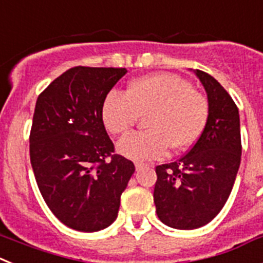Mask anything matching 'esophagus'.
Listing matches in <instances>:
<instances>
[{"instance_id":"34e87169","label":"esophagus","mask_w":263,"mask_h":263,"mask_svg":"<svg viewBox=\"0 0 263 263\" xmlns=\"http://www.w3.org/2000/svg\"><path fill=\"white\" fill-rule=\"evenodd\" d=\"M144 165H145L144 163H135V168H136V171L141 170V168H143Z\"/></svg>"}]
</instances>
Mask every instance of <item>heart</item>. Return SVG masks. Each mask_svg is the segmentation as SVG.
<instances>
[{
  "instance_id": "heart-1",
  "label": "heart",
  "mask_w": 263,
  "mask_h": 263,
  "mask_svg": "<svg viewBox=\"0 0 263 263\" xmlns=\"http://www.w3.org/2000/svg\"><path fill=\"white\" fill-rule=\"evenodd\" d=\"M211 106L206 97L193 90L188 81L159 72L132 79L125 95L111 91L102 104V120L111 135H124L139 120L145 132L132 134L119 141L118 151L136 161L160 159L170 149L191 148L204 132Z\"/></svg>"
}]
</instances>
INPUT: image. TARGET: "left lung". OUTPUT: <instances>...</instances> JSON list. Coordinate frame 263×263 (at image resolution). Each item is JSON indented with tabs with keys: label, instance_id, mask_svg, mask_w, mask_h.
Returning a JSON list of instances; mask_svg holds the SVG:
<instances>
[{
	"label": "left lung",
	"instance_id": "8db88e82",
	"mask_svg": "<svg viewBox=\"0 0 263 263\" xmlns=\"http://www.w3.org/2000/svg\"><path fill=\"white\" fill-rule=\"evenodd\" d=\"M208 93L209 120L193 147L175 163L156 166L154 201L160 221L192 230L211 222L232 192L241 163L239 115L218 82L196 70Z\"/></svg>",
	"mask_w": 263,
	"mask_h": 263
}]
</instances>
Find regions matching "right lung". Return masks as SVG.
Instances as JSON below:
<instances>
[{
	"label": "right lung",
	"mask_w": 263,
	"mask_h": 263,
	"mask_svg": "<svg viewBox=\"0 0 263 263\" xmlns=\"http://www.w3.org/2000/svg\"><path fill=\"white\" fill-rule=\"evenodd\" d=\"M125 68L77 66L36 99L30 161L41 195L66 227L98 232L116 220L135 165L115 154L102 104Z\"/></svg>",
	"instance_id": "1"
}]
</instances>
